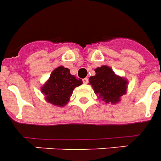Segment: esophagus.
<instances>
[{
	"instance_id": "34e87169",
	"label": "esophagus",
	"mask_w": 161,
	"mask_h": 161,
	"mask_svg": "<svg viewBox=\"0 0 161 161\" xmlns=\"http://www.w3.org/2000/svg\"><path fill=\"white\" fill-rule=\"evenodd\" d=\"M82 82H83L84 84H87V83H88V82H89V79H87V78H85V79H82Z\"/></svg>"
}]
</instances>
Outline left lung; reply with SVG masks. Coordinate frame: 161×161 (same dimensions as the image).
Wrapping results in <instances>:
<instances>
[{
    "mask_svg": "<svg viewBox=\"0 0 161 161\" xmlns=\"http://www.w3.org/2000/svg\"><path fill=\"white\" fill-rule=\"evenodd\" d=\"M96 75L89 79L95 94L105 103L119 102L120 97L127 93V79L115 74L109 67L103 65L95 69Z\"/></svg>",
    "mask_w": 161,
    "mask_h": 161,
    "instance_id": "obj_1",
    "label": "left lung"
}]
</instances>
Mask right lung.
I'll use <instances>...</instances> for the list:
<instances>
[{"instance_id": "add662e5", "label": "right lung", "mask_w": 161, "mask_h": 161, "mask_svg": "<svg viewBox=\"0 0 161 161\" xmlns=\"http://www.w3.org/2000/svg\"><path fill=\"white\" fill-rule=\"evenodd\" d=\"M82 84V79H76L75 76L70 74L68 68L60 66L53 71L41 90L48 102L63 107L69 101L74 89Z\"/></svg>"}]
</instances>
